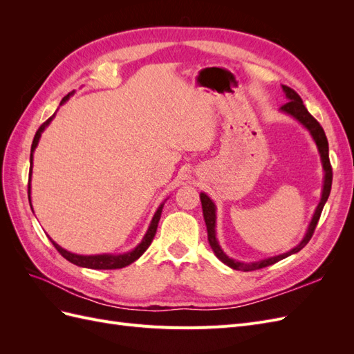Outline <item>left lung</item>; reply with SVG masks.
Returning <instances> with one entry per match:
<instances>
[{
    "label": "left lung",
    "instance_id": "8db88e82",
    "mask_svg": "<svg viewBox=\"0 0 354 354\" xmlns=\"http://www.w3.org/2000/svg\"><path fill=\"white\" fill-rule=\"evenodd\" d=\"M282 88L288 97V103H285L282 106V111L292 115L295 120H298L299 122H301L307 130L312 133L315 142L319 147V152H320V158H322V162H324V169H325V185H324V192H322V199H320L319 205L316 208V212L313 216V220L312 223H310L308 226V230L306 233L304 239L301 241V243H299L298 246H295L294 250H291L289 252H285L282 255H277V257H272V259H267V260H263V261H257V263H241V261H234L232 259H229V257L224 254L220 248V245L216 239V207H214L212 201L205 195V194H201V203H202V211H203V218H205V224H207V230H208V241H209V245L211 248L214 251V254L217 255V259L221 260L224 264L232 267V269L234 270H242V272H252V270H259V269H264V267L267 266H272L277 261H281L283 259H286V257H289L291 254H295L298 251H301L304 246L308 243V241L312 239L313 233H315V229L317 226V221L320 218V214H322V209L325 207V202L328 201V196L330 194V186H332V167H330V162H329V147H328V138L325 136V131L322 125H320L315 118L308 113V111L306 109V106L303 104V100L299 95L292 90L286 87V85H282Z\"/></svg>",
    "mask_w": 354,
    "mask_h": 354
}]
</instances>
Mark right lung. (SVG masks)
<instances>
[{"mask_svg":"<svg viewBox=\"0 0 354 354\" xmlns=\"http://www.w3.org/2000/svg\"><path fill=\"white\" fill-rule=\"evenodd\" d=\"M71 94H72V93H69L68 95H65V97L62 99L60 104L65 103V102L69 99ZM53 116H55V115H53ZM53 116H50L44 124H41V127L38 128L37 133H35L34 142H32V146H30V164H32V153H34L35 147H37V145H38L41 133L44 131V128L51 122ZM30 171H32V167H30ZM29 178H30V173H29ZM29 190H30V186L28 185V194H29ZM162 208H164V205H160V207L158 208L156 214H155L153 218H152L151 227H149V230H147V233H146V236L143 238L142 243L138 245L134 251L128 252V254H124V255H77V254H72V252H68L66 250L60 248V246H59L56 242H53L51 239H50V241L53 242V245H55V248L60 252L62 257H65V259H66L68 261H71V263H73V264H77V266L87 267V269H95V270H97V269H99V270L122 269V267L134 263V261L138 259V257H140V255L149 248V245L152 243V241H153V238H155L156 229H158V223H159L160 212H162Z\"/></svg>","mask_w":354,"mask_h":354,"instance_id":"obj_1","label":"right lung"}]
</instances>
